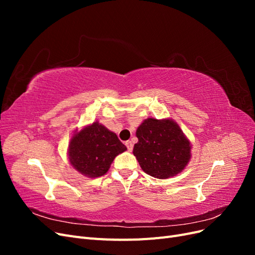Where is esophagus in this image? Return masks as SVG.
<instances>
[{
	"label": "esophagus",
	"instance_id": "1",
	"mask_svg": "<svg viewBox=\"0 0 255 255\" xmlns=\"http://www.w3.org/2000/svg\"><path fill=\"white\" fill-rule=\"evenodd\" d=\"M126 145H127V148H128V151H132L133 150V142L130 141V140L126 141Z\"/></svg>",
	"mask_w": 255,
	"mask_h": 255
}]
</instances>
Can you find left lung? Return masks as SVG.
Returning a JSON list of instances; mask_svg holds the SVG:
<instances>
[{
  "label": "left lung",
  "instance_id": "1",
  "mask_svg": "<svg viewBox=\"0 0 255 255\" xmlns=\"http://www.w3.org/2000/svg\"><path fill=\"white\" fill-rule=\"evenodd\" d=\"M133 153L142 170L156 179L180 173L190 159V142L172 120L145 119L136 130Z\"/></svg>",
  "mask_w": 255,
  "mask_h": 255
}]
</instances>
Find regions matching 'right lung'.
<instances>
[{
    "label": "right lung",
    "mask_w": 255,
    "mask_h": 255,
    "mask_svg": "<svg viewBox=\"0 0 255 255\" xmlns=\"http://www.w3.org/2000/svg\"><path fill=\"white\" fill-rule=\"evenodd\" d=\"M126 150L117 135L95 122L73 135L69 159L75 170L88 177H98L109 171L114 158Z\"/></svg>",
    "instance_id": "obj_1"
}]
</instances>
